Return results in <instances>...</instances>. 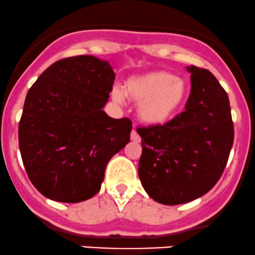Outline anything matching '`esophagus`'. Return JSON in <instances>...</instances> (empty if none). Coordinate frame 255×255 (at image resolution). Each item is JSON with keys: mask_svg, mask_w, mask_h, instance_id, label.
<instances>
[{"mask_svg": "<svg viewBox=\"0 0 255 255\" xmlns=\"http://www.w3.org/2000/svg\"><path fill=\"white\" fill-rule=\"evenodd\" d=\"M131 140H132V142H134V143H140V137H139V134L137 133V131L136 130H132L131 131Z\"/></svg>", "mask_w": 255, "mask_h": 255, "instance_id": "obj_1", "label": "esophagus"}]
</instances>
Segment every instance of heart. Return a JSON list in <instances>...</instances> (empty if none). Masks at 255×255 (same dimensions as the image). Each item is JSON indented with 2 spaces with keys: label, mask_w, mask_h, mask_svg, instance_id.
I'll return each mask as SVG.
<instances>
[{
  "label": "heart",
  "mask_w": 255,
  "mask_h": 255,
  "mask_svg": "<svg viewBox=\"0 0 255 255\" xmlns=\"http://www.w3.org/2000/svg\"><path fill=\"white\" fill-rule=\"evenodd\" d=\"M112 99L122 104L125 96L138 103V116L146 124H163L183 108L189 96L187 81L170 72L157 71L130 78L124 86H115Z\"/></svg>",
  "instance_id": "1"
}]
</instances>
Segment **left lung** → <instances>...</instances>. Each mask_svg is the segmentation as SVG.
I'll list each match as a JSON object with an SVG mask.
<instances>
[{
    "label": "left lung",
    "instance_id": "left-lung-1",
    "mask_svg": "<svg viewBox=\"0 0 255 255\" xmlns=\"http://www.w3.org/2000/svg\"><path fill=\"white\" fill-rule=\"evenodd\" d=\"M191 90L185 110L165 124L138 128V175L156 202L175 206L207 194L220 180L234 140L228 96L208 70L187 67Z\"/></svg>",
    "mask_w": 255,
    "mask_h": 255
}]
</instances>
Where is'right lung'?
Returning <instances> with one entry per match:
<instances>
[{
  "label": "right lung",
  "mask_w": 255,
  "mask_h": 255,
  "mask_svg": "<svg viewBox=\"0 0 255 255\" xmlns=\"http://www.w3.org/2000/svg\"><path fill=\"white\" fill-rule=\"evenodd\" d=\"M115 78L109 61L72 56L49 66L28 91L18 145L28 177L47 199H91L110 159L130 142V119L103 111Z\"/></svg>",
  "instance_id": "right-lung-1"
}]
</instances>
